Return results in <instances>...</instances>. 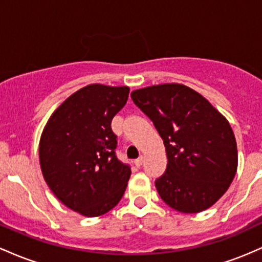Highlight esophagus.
Masks as SVG:
<instances>
[{"label":"esophagus","mask_w":262,"mask_h":262,"mask_svg":"<svg viewBox=\"0 0 262 262\" xmlns=\"http://www.w3.org/2000/svg\"><path fill=\"white\" fill-rule=\"evenodd\" d=\"M142 163H143V157H142V156L137 158V160H135V166H136V167H141V166H142Z\"/></svg>","instance_id":"34e87169"}]
</instances>
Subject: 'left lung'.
<instances>
[{
  "label": "left lung",
  "instance_id": "1",
  "mask_svg": "<svg viewBox=\"0 0 262 262\" xmlns=\"http://www.w3.org/2000/svg\"><path fill=\"white\" fill-rule=\"evenodd\" d=\"M131 98L154 122L166 147L167 169L155 184L181 213H199L222 198L237 169L230 123L204 96L183 84L152 85Z\"/></svg>",
  "mask_w": 262,
  "mask_h": 262
}]
</instances>
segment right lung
I'll use <instances>...</instances> for the list:
<instances>
[{
	"label": "right lung",
	"mask_w": 262,
	"mask_h": 262,
	"mask_svg": "<svg viewBox=\"0 0 262 262\" xmlns=\"http://www.w3.org/2000/svg\"><path fill=\"white\" fill-rule=\"evenodd\" d=\"M130 88L90 84L52 114L39 141V163L53 194L84 216L107 213L121 201L131 169L117 160L111 120Z\"/></svg>",
	"instance_id": "right-lung-1"
}]
</instances>
